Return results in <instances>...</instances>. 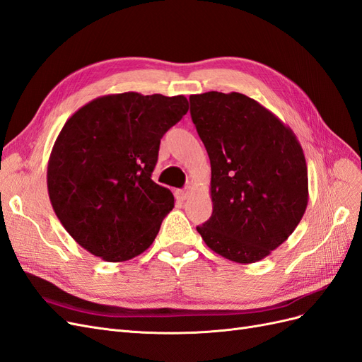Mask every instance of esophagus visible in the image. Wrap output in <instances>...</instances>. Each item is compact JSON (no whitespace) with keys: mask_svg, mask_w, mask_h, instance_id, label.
<instances>
[{"mask_svg":"<svg viewBox=\"0 0 362 362\" xmlns=\"http://www.w3.org/2000/svg\"><path fill=\"white\" fill-rule=\"evenodd\" d=\"M192 192H193V189L190 187V185H187V187H185L184 190H180V192H178V198H180V201L189 199V196L192 194Z\"/></svg>","mask_w":362,"mask_h":362,"instance_id":"1","label":"esophagus"}]
</instances>
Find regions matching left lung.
<instances>
[{"label": "left lung", "instance_id": "1", "mask_svg": "<svg viewBox=\"0 0 362 362\" xmlns=\"http://www.w3.org/2000/svg\"><path fill=\"white\" fill-rule=\"evenodd\" d=\"M211 163L213 213L196 226L205 245L240 264L270 255L308 205V170L293 131L243 93L190 96Z\"/></svg>", "mask_w": 362, "mask_h": 362}]
</instances>
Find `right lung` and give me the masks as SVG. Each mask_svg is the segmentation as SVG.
<instances>
[{"label": "right lung", "instance_id": "obj_1", "mask_svg": "<svg viewBox=\"0 0 362 362\" xmlns=\"http://www.w3.org/2000/svg\"><path fill=\"white\" fill-rule=\"evenodd\" d=\"M187 110L182 95L125 92L96 98L63 125L48 161L49 201L92 255L127 261L156 240L173 194L151 175L161 137Z\"/></svg>", "mask_w": 362, "mask_h": 362}]
</instances>
